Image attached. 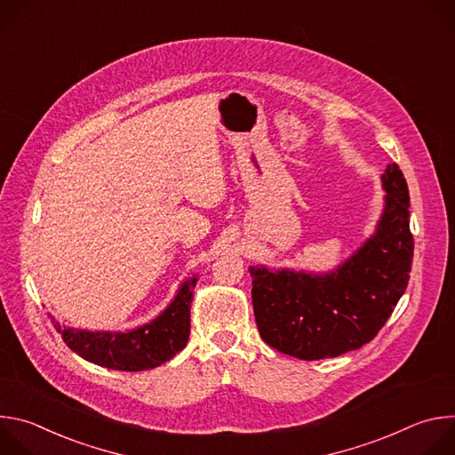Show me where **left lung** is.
I'll use <instances>...</instances> for the list:
<instances>
[{
    "label": "left lung",
    "instance_id": "obj_1",
    "mask_svg": "<svg viewBox=\"0 0 455 455\" xmlns=\"http://www.w3.org/2000/svg\"><path fill=\"white\" fill-rule=\"evenodd\" d=\"M383 211L376 230L331 272L250 267L259 333L300 358H335L371 342L407 290L414 253L409 188L396 164L381 174Z\"/></svg>",
    "mask_w": 455,
    "mask_h": 455
}]
</instances>
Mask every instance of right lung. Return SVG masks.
Wrapping results in <instances>:
<instances>
[{"mask_svg": "<svg viewBox=\"0 0 455 455\" xmlns=\"http://www.w3.org/2000/svg\"><path fill=\"white\" fill-rule=\"evenodd\" d=\"M198 277L181 283L171 304L151 322L129 331H88L59 323L60 339L84 360L115 371H146L180 353L190 333V302Z\"/></svg>", "mask_w": 455, "mask_h": 455, "instance_id": "obj_1", "label": "right lung"}]
</instances>
